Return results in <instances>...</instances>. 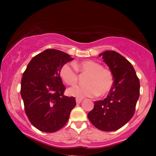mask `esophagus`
I'll list each match as a JSON object with an SVG mask.
<instances>
[{"mask_svg": "<svg viewBox=\"0 0 156 156\" xmlns=\"http://www.w3.org/2000/svg\"><path fill=\"white\" fill-rule=\"evenodd\" d=\"M82 101V99H78V98H76V104H80Z\"/></svg>", "mask_w": 156, "mask_h": 156, "instance_id": "obj_1", "label": "esophagus"}]
</instances>
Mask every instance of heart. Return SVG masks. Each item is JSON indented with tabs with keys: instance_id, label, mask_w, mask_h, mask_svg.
<instances>
[{
	"instance_id": "heart-1",
	"label": "heart",
	"mask_w": 156,
	"mask_h": 156,
	"mask_svg": "<svg viewBox=\"0 0 156 156\" xmlns=\"http://www.w3.org/2000/svg\"><path fill=\"white\" fill-rule=\"evenodd\" d=\"M77 71L88 74L85 85L76 86L68 89L70 96L77 98L104 96L109 92L114 84V76L109 69L103 68L101 64L93 60H85L65 64L61 67L59 76L67 85L74 86L78 80Z\"/></svg>"
}]
</instances>
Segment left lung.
<instances>
[{"mask_svg":"<svg viewBox=\"0 0 156 156\" xmlns=\"http://www.w3.org/2000/svg\"><path fill=\"white\" fill-rule=\"evenodd\" d=\"M99 56L109 67L114 81L106 98L94 101L88 119L98 129L114 131L133 117L140 95V82L131 64L119 53L108 50Z\"/></svg>","mask_w":156,"mask_h":156,"instance_id":"left-lung-1","label":"left lung"}]
</instances>
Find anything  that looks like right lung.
<instances>
[{
	"mask_svg": "<svg viewBox=\"0 0 156 156\" xmlns=\"http://www.w3.org/2000/svg\"><path fill=\"white\" fill-rule=\"evenodd\" d=\"M73 58L62 51L48 49L33 57L21 80L20 94L25 114L40 131L52 133L67 122L75 98L64 95L61 67Z\"/></svg>",
	"mask_w": 156,
	"mask_h": 156,
	"instance_id": "add662e5",
	"label": "right lung"
}]
</instances>
